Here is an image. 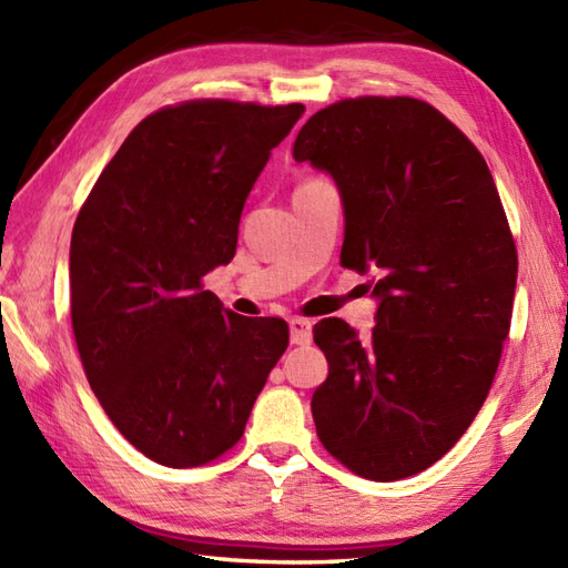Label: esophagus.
<instances>
[{
  "instance_id": "34e87169",
  "label": "esophagus",
  "mask_w": 568,
  "mask_h": 568,
  "mask_svg": "<svg viewBox=\"0 0 568 568\" xmlns=\"http://www.w3.org/2000/svg\"><path fill=\"white\" fill-rule=\"evenodd\" d=\"M291 342L293 344H310L312 342V322L295 317L291 320Z\"/></svg>"
}]
</instances>
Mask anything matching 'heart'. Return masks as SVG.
<instances>
[{
	"label": "heart",
	"instance_id": "heart-1",
	"mask_svg": "<svg viewBox=\"0 0 568 568\" xmlns=\"http://www.w3.org/2000/svg\"><path fill=\"white\" fill-rule=\"evenodd\" d=\"M310 180H315V178H310Z\"/></svg>",
	"mask_w": 568,
	"mask_h": 568
}]
</instances>
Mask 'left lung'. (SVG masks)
<instances>
[{"label": "left lung", "mask_w": 568, "mask_h": 568, "mask_svg": "<svg viewBox=\"0 0 568 568\" xmlns=\"http://www.w3.org/2000/svg\"><path fill=\"white\" fill-rule=\"evenodd\" d=\"M344 202L342 265L373 273L376 327L361 342L322 320L329 376L312 395L317 437L361 478L415 476L462 439L510 332L517 248L484 155L415 98L324 106L295 139Z\"/></svg>", "instance_id": "obj_1"}]
</instances>
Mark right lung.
I'll list each match as a JSON object with an SVG mask.
<instances>
[{
  "mask_svg": "<svg viewBox=\"0 0 568 568\" xmlns=\"http://www.w3.org/2000/svg\"><path fill=\"white\" fill-rule=\"evenodd\" d=\"M303 104L190 100L149 114L106 163L70 241V317L106 417L151 462L192 468L244 434L287 322L239 317L202 277Z\"/></svg>",
  "mask_w": 568,
  "mask_h": 568,
  "instance_id": "right-lung-1",
  "label": "right lung"
}]
</instances>
